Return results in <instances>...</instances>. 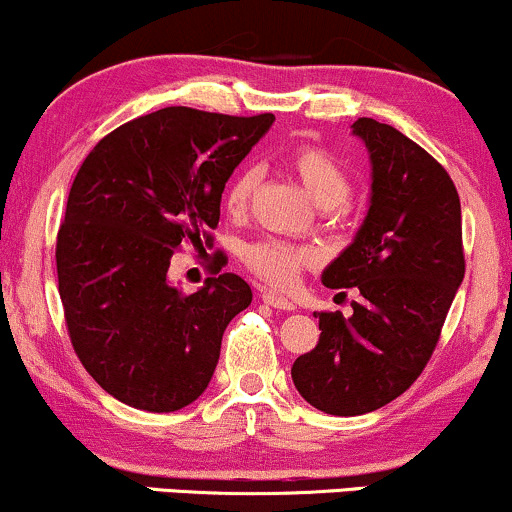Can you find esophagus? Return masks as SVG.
Segmentation results:
<instances>
[{
  "label": "esophagus",
  "instance_id": "34e87169",
  "mask_svg": "<svg viewBox=\"0 0 512 512\" xmlns=\"http://www.w3.org/2000/svg\"><path fill=\"white\" fill-rule=\"evenodd\" d=\"M262 301L267 305H272V308H276V310H296L293 301H289V298H284L281 293H276V291H262Z\"/></svg>",
  "mask_w": 512,
  "mask_h": 512
}]
</instances>
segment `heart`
I'll use <instances>...</instances> for the list:
<instances>
[{"label": "heart", "instance_id": "1", "mask_svg": "<svg viewBox=\"0 0 512 512\" xmlns=\"http://www.w3.org/2000/svg\"><path fill=\"white\" fill-rule=\"evenodd\" d=\"M286 163L293 170L298 180H301L303 190L308 192L310 199L322 209H330L342 204L349 195V175L339 166V161L330 151L315 144H301L289 151ZM257 185H260V168L243 166L228 180L226 190H223V207L228 214H243L248 209L252 195H255ZM243 262L252 274L269 284L286 286L296 284L298 274L303 267L313 262V252L308 248H298V245L286 243V240H257L243 250Z\"/></svg>", "mask_w": 512, "mask_h": 512}]
</instances>
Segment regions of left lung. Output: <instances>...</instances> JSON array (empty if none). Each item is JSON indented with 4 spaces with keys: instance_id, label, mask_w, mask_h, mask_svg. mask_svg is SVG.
Wrapping results in <instances>:
<instances>
[{
    "instance_id": "1",
    "label": "left lung",
    "mask_w": 512,
    "mask_h": 512,
    "mask_svg": "<svg viewBox=\"0 0 512 512\" xmlns=\"http://www.w3.org/2000/svg\"><path fill=\"white\" fill-rule=\"evenodd\" d=\"M351 127L373 168L370 207L322 284L356 286L361 301L351 317L317 313L320 342L291 368L305 402L334 416L368 414L409 390L464 279L460 197L448 170L373 117Z\"/></svg>"
}]
</instances>
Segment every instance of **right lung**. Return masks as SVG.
Masks as SVG:
<instances>
[{
    "mask_svg": "<svg viewBox=\"0 0 512 512\" xmlns=\"http://www.w3.org/2000/svg\"><path fill=\"white\" fill-rule=\"evenodd\" d=\"M272 122L175 105L113 129L81 163L55 250L64 320L88 375L129 407L195 402L250 305L238 274L219 267L185 293L168 269L182 243H211L223 187Z\"/></svg>",
    "mask_w": 512,
    "mask_h": 512,
    "instance_id": "right-lung-1",
    "label": "right lung"
}]
</instances>
